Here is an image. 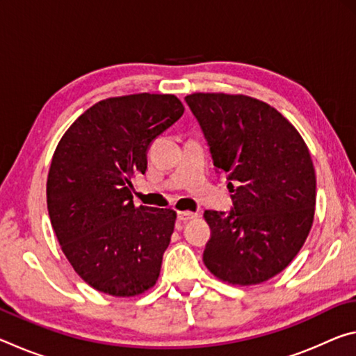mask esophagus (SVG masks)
I'll return each instance as SVG.
<instances>
[{
    "label": "esophagus",
    "instance_id": "obj_1",
    "mask_svg": "<svg viewBox=\"0 0 356 356\" xmlns=\"http://www.w3.org/2000/svg\"><path fill=\"white\" fill-rule=\"evenodd\" d=\"M197 213H193V212H177V218L179 221H190L193 218H196Z\"/></svg>",
    "mask_w": 356,
    "mask_h": 356
}]
</instances>
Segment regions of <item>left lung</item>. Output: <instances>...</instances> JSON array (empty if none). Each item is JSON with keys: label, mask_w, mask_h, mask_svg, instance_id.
Masks as SVG:
<instances>
[{"label": "left lung", "mask_w": 356, "mask_h": 356, "mask_svg": "<svg viewBox=\"0 0 356 356\" xmlns=\"http://www.w3.org/2000/svg\"><path fill=\"white\" fill-rule=\"evenodd\" d=\"M185 102L234 193L229 212H204L212 227L204 264L232 284L273 278L297 256L314 220L309 150L293 125L261 100L200 92Z\"/></svg>", "instance_id": "8db88e82"}]
</instances>
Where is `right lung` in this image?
Instances as JSON below:
<instances>
[{
	"mask_svg": "<svg viewBox=\"0 0 356 356\" xmlns=\"http://www.w3.org/2000/svg\"><path fill=\"white\" fill-rule=\"evenodd\" d=\"M182 114L170 94L106 99L58 144L47 179L48 215L72 267L100 292L134 297L159 280L176 212L135 207L131 176L146 172L150 143Z\"/></svg>",
	"mask_w": 356,
	"mask_h": 356,
	"instance_id": "obj_1",
	"label": "right lung"
}]
</instances>
